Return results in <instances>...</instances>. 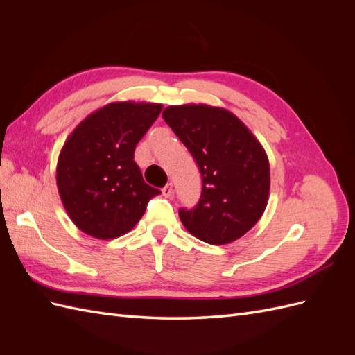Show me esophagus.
<instances>
[{"label": "esophagus", "mask_w": 355, "mask_h": 355, "mask_svg": "<svg viewBox=\"0 0 355 355\" xmlns=\"http://www.w3.org/2000/svg\"><path fill=\"white\" fill-rule=\"evenodd\" d=\"M161 192H163V196L164 197H171V196H173V185H171V184H167L163 189H161Z\"/></svg>", "instance_id": "obj_1"}]
</instances>
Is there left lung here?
I'll return each mask as SVG.
<instances>
[{"mask_svg":"<svg viewBox=\"0 0 355 355\" xmlns=\"http://www.w3.org/2000/svg\"><path fill=\"white\" fill-rule=\"evenodd\" d=\"M164 121L201 171L197 206L180 209L184 227L198 240L223 245L239 240L262 218L270 198V161L245 124L219 106H167Z\"/></svg>","mask_w":355,"mask_h":355,"instance_id":"8db88e82","label":"left lung"}]
</instances>
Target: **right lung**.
Here are the masks:
<instances>
[{
  "mask_svg": "<svg viewBox=\"0 0 355 355\" xmlns=\"http://www.w3.org/2000/svg\"><path fill=\"white\" fill-rule=\"evenodd\" d=\"M163 105L112 102L92 112L63 144L56 184L75 227L99 240L133 230L159 191L145 184L135 149Z\"/></svg>",
  "mask_w": 355,
  "mask_h": 355,
  "instance_id": "1",
  "label": "right lung"
}]
</instances>
